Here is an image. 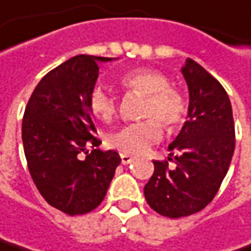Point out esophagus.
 Listing matches in <instances>:
<instances>
[{
  "mask_svg": "<svg viewBox=\"0 0 251 251\" xmlns=\"http://www.w3.org/2000/svg\"><path fill=\"white\" fill-rule=\"evenodd\" d=\"M121 159H122V164L124 165H127V164H130L133 161V156H130L127 153H121Z\"/></svg>",
  "mask_w": 251,
  "mask_h": 251,
  "instance_id": "esophagus-1",
  "label": "esophagus"
}]
</instances>
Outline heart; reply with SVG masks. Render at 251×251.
Listing matches in <instances>:
<instances>
[{"instance_id":"heart-1","label":"heart","mask_w":251,"mask_h":251,"mask_svg":"<svg viewBox=\"0 0 251 251\" xmlns=\"http://www.w3.org/2000/svg\"><path fill=\"white\" fill-rule=\"evenodd\" d=\"M118 83L127 93L147 96L141 113L142 119L147 121L127 125L110 135L107 139L110 148L127 155H138L161 139L162 126L159 122L170 132L184 124L187 102L179 90L171 87V79L165 73L149 67H139L121 75ZM89 109L99 121L112 122L118 113V102L103 87L96 86L89 96Z\"/></svg>"}]
</instances>
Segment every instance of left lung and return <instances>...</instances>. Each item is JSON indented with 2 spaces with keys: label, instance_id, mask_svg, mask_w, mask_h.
Segmentation results:
<instances>
[{
  "label": "left lung",
  "instance_id": "left-lung-1",
  "mask_svg": "<svg viewBox=\"0 0 251 251\" xmlns=\"http://www.w3.org/2000/svg\"><path fill=\"white\" fill-rule=\"evenodd\" d=\"M182 75L190 90L188 121L168 148L176 152L171 153L176 168L153 161L144 188L149 207L170 218L195 214L213 201L236 147L231 103L221 83L191 58Z\"/></svg>",
  "mask_w": 251,
  "mask_h": 251
}]
</instances>
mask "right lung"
Segmentation results:
<instances>
[{
    "label": "right lung",
    "instance_id": "add662e5",
    "mask_svg": "<svg viewBox=\"0 0 251 251\" xmlns=\"http://www.w3.org/2000/svg\"><path fill=\"white\" fill-rule=\"evenodd\" d=\"M109 60L80 54L57 66L35 86L23 116L24 153L35 187L51 207L69 216L99 207L121 164L116 151L98 149L102 142L93 136L98 130L89 109L98 61Z\"/></svg>",
    "mask_w": 251,
    "mask_h": 251
}]
</instances>
